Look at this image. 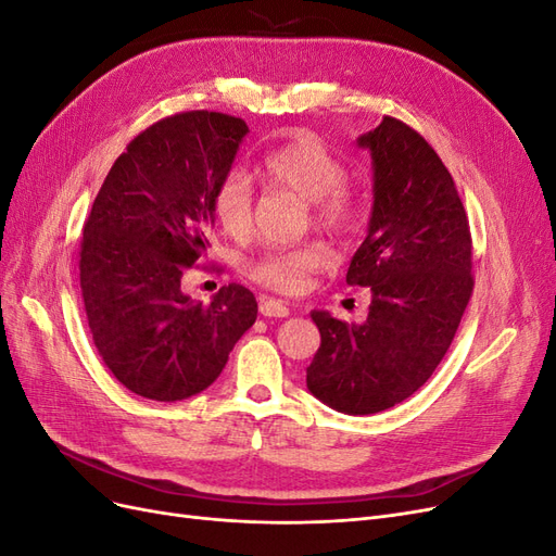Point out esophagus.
I'll return each instance as SVG.
<instances>
[{"instance_id": "1", "label": "esophagus", "mask_w": 556, "mask_h": 556, "mask_svg": "<svg viewBox=\"0 0 556 556\" xmlns=\"http://www.w3.org/2000/svg\"><path fill=\"white\" fill-rule=\"evenodd\" d=\"M260 313L264 317H288L290 308L285 306L282 301H278V299H262L260 301Z\"/></svg>"}]
</instances>
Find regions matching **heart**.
I'll use <instances>...</instances> for the list:
<instances>
[{
	"label": "heart",
	"mask_w": 556,
	"mask_h": 556,
	"mask_svg": "<svg viewBox=\"0 0 556 556\" xmlns=\"http://www.w3.org/2000/svg\"><path fill=\"white\" fill-rule=\"evenodd\" d=\"M255 176L271 190H288L306 201L311 220L331 231H350L359 220V199L345 182L348 172L339 157L315 137H296L257 162ZM217 223L231 237H241L252 223V185L241 172H229L213 192ZM331 252L325 243L308 241L294 248H271L250 264V274L278 292H301L311 274L325 268Z\"/></svg>",
	"instance_id": "b5f03b06"
}]
</instances>
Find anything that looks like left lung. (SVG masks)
Here are the masks:
<instances>
[{"label":"left lung","instance_id":"left-lung-1","mask_svg":"<svg viewBox=\"0 0 556 556\" xmlns=\"http://www.w3.org/2000/svg\"><path fill=\"white\" fill-rule=\"evenodd\" d=\"M357 146L371 155L374 206L345 280L371 290V306L359 325L311 311L319 348L306 384L333 410L374 415L431 378L457 333L473 276L468 217L435 150L387 115Z\"/></svg>","mask_w":556,"mask_h":556}]
</instances>
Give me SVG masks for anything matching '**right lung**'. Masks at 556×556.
Returning a JSON list of instances; mask_svg holds the SVG:
<instances>
[{"label": "right lung", "mask_w": 556, "mask_h": 556, "mask_svg": "<svg viewBox=\"0 0 556 556\" xmlns=\"http://www.w3.org/2000/svg\"><path fill=\"white\" fill-rule=\"evenodd\" d=\"M248 131L241 117L213 111L164 117L115 160L83 227L92 341L117 382L143 399L204 392L257 319L243 285H225L206 306L180 288L208 248L213 192Z\"/></svg>", "instance_id": "1"}]
</instances>
